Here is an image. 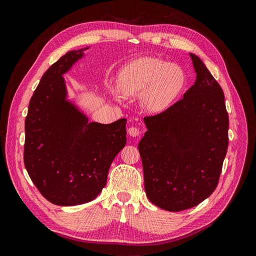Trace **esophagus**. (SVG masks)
Wrapping results in <instances>:
<instances>
[{
  "instance_id": "34e87169",
  "label": "esophagus",
  "mask_w": 256,
  "mask_h": 256,
  "mask_svg": "<svg viewBox=\"0 0 256 256\" xmlns=\"http://www.w3.org/2000/svg\"><path fill=\"white\" fill-rule=\"evenodd\" d=\"M128 134L130 136L136 138V136H138V134H140V130H138V128H136L134 126H131V127L128 128Z\"/></svg>"
}]
</instances>
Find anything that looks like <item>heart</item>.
<instances>
[{
	"mask_svg": "<svg viewBox=\"0 0 256 256\" xmlns=\"http://www.w3.org/2000/svg\"><path fill=\"white\" fill-rule=\"evenodd\" d=\"M184 84L180 68L154 58H142L130 63L118 74V88L127 97L141 96L147 111L168 109Z\"/></svg>",
	"mask_w": 256,
	"mask_h": 256,
	"instance_id": "obj_1",
	"label": "heart"
}]
</instances>
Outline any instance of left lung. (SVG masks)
<instances>
[{"mask_svg": "<svg viewBox=\"0 0 256 256\" xmlns=\"http://www.w3.org/2000/svg\"><path fill=\"white\" fill-rule=\"evenodd\" d=\"M190 58L194 84L164 112L144 118L147 131L138 143L146 196L168 212L194 207L212 194L228 145L223 90L202 60Z\"/></svg>", "mask_w": 256, "mask_h": 256, "instance_id": "8db88e82", "label": "left lung"}]
</instances>
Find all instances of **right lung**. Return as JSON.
<instances>
[{
    "label": "right lung",
    "mask_w": 256,
    "mask_h": 256,
    "mask_svg": "<svg viewBox=\"0 0 256 256\" xmlns=\"http://www.w3.org/2000/svg\"><path fill=\"white\" fill-rule=\"evenodd\" d=\"M90 47L67 52L40 79L26 118L24 164L49 202L74 206L96 198L114 158L126 145V118L90 122L68 97L64 74Z\"/></svg>",
    "instance_id": "obj_1"
}]
</instances>
